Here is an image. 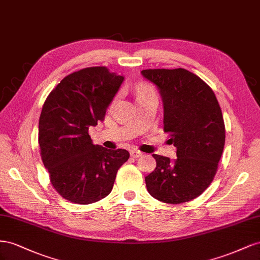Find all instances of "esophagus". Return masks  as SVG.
<instances>
[{"instance_id":"esophagus-1","label":"esophagus","mask_w":260,"mask_h":260,"mask_svg":"<svg viewBox=\"0 0 260 260\" xmlns=\"http://www.w3.org/2000/svg\"><path fill=\"white\" fill-rule=\"evenodd\" d=\"M131 155L133 158H139V157H142V155H143V152L139 151V150H132Z\"/></svg>"}]
</instances>
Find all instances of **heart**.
<instances>
[{
	"mask_svg": "<svg viewBox=\"0 0 260 260\" xmlns=\"http://www.w3.org/2000/svg\"><path fill=\"white\" fill-rule=\"evenodd\" d=\"M153 89L147 84H140L138 85L137 87V97H139V95H143V94H146V93H149V92H152Z\"/></svg>",
	"mask_w": 260,
	"mask_h": 260,
	"instance_id": "heart-1",
	"label": "heart"
}]
</instances>
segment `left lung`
I'll list each match as a JSON object with an SVG mask.
<instances>
[{"label": "left lung", "instance_id": "left-lung-1", "mask_svg": "<svg viewBox=\"0 0 260 260\" xmlns=\"http://www.w3.org/2000/svg\"><path fill=\"white\" fill-rule=\"evenodd\" d=\"M158 87L163 101V131L176 147V159L152 154L154 171L145 177L149 194L167 204L198 197L217 173L223 152L225 127L212 89L184 69L144 70Z\"/></svg>", "mask_w": 260, "mask_h": 260}]
</instances>
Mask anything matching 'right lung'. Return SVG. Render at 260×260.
Segmentation results:
<instances>
[{"mask_svg": "<svg viewBox=\"0 0 260 260\" xmlns=\"http://www.w3.org/2000/svg\"><path fill=\"white\" fill-rule=\"evenodd\" d=\"M124 77L106 66L64 77L44 101L39 118L41 159L52 186L72 203L88 205L107 197L117 170L128 160L125 149L93 145L90 126L105 120Z\"/></svg>", "mask_w": 260, "mask_h": 260, "instance_id": "1", "label": "right lung"}]
</instances>
